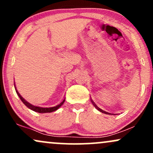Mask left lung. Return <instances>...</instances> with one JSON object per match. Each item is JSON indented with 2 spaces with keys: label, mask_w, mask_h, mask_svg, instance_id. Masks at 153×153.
I'll use <instances>...</instances> for the list:
<instances>
[{
  "label": "left lung",
  "mask_w": 153,
  "mask_h": 153,
  "mask_svg": "<svg viewBox=\"0 0 153 153\" xmlns=\"http://www.w3.org/2000/svg\"><path fill=\"white\" fill-rule=\"evenodd\" d=\"M91 102H92V103H93V104H94V106L95 107H96V108H97V109H98V110H99V111L102 112V113H103V114H109V113H108V112L105 111H103L102 109H101V108H99V107H98L97 106H96V104H95V103L94 102V101H92V100H91Z\"/></svg>",
  "instance_id": "obj_1"
}]
</instances>
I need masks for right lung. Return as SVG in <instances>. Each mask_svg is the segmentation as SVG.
<instances>
[{
    "mask_svg": "<svg viewBox=\"0 0 153 153\" xmlns=\"http://www.w3.org/2000/svg\"><path fill=\"white\" fill-rule=\"evenodd\" d=\"M14 87H15V89H16V94L18 96H19V98H20V99L22 100V101L23 103H24V104L26 105V106L28 107L29 108H30L32 111H34L36 112H39V113H50V112H52V111H54L57 110L58 108L60 107L65 102V99L63 100V101L61 102L59 104L57 105L56 106H53V107H49V108H43V107H39V106H34V105L31 104V103H29V102H27V101H26L25 99H24V98L22 97V96H21L20 94H19V93L18 92V91L16 90V85L14 84Z\"/></svg>",
    "mask_w": 153,
    "mask_h": 153,
    "instance_id": "right-lung-1",
    "label": "right lung"
}]
</instances>
